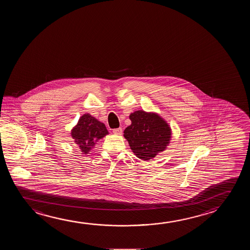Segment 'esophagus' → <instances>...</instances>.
Returning <instances> with one entry per match:
<instances>
[{
  "mask_svg": "<svg viewBox=\"0 0 250 250\" xmlns=\"http://www.w3.org/2000/svg\"><path fill=\"white\" fill-rule=\"evenodd\" d=\"M112 132H113V134L121 135L122 132H123V130H122V128H117V129L112 130Z\"/></svg>",
  "mask_w": 250,
  "mask_h": 250,
  "instance_id": "obj_1",
  "label": "esophagus"
}]
</instances>
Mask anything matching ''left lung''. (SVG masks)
I'll return each instance as SVG.
<instances>
[{
  "label": "left lung",
  "instance_id": "1",
  "mask_svg": "<svg viewBox=\"0 0 250 250\" xmlns=\"http://www.w3.org/2000/svg\"><path fill=\"white\" fill-rule=\"evenodd\" d=\"M131 125L124 130L132 152L148 161L166 149L171 139V128L161 116L143 110L130 113Z\"/></svg>",
  "mask_w": 250,
  "mask_h": 250
}]
</instances>
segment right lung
<instances>
[{
    "label": "right lung",
    "instance_id": "add662e5",
    "mask_svg": "<svg viewBox=\"0 0 250 250\" xmlns=\"http://www.w3.org/2000/svg\"><path fill=\"white\" fill-rule=\"evenodd\" d=\"M107 134L108 131L105 125L89 113L82 116L71 130V137L83 154L89 152L95 143Z\"/></svg>",
    "mask_w": 250,
    "mask_h": 250
}]
</instances>
